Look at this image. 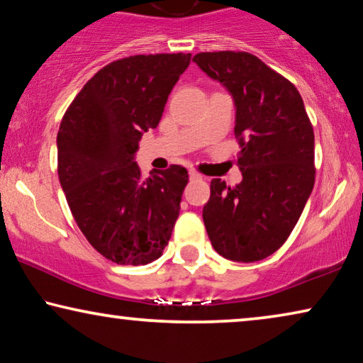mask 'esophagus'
<instances>
[{
	"instance_id": "obj_1",
	"label": "esophagus",
	"mask_w": 363,
	"mask_h": 363,
	"mask_svg": "<svg viewBox=\"0 0 363 363\" xmlns=\"http://www.w3.org/2000/svg\"><path fill=\"white\" fill-rule=\"evenodd\" d=\"M189 174H191V179H202V176H200L197 171H191Z\"/></svg>"
}]
</instances>
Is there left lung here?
<instances>
[{
	"mask_svg": "<svg viewBox=\"0 0 363 363\" xmlns=\"http://www.w3.org/2000/svg\"><path fill=\"white\" fill-rule=\"evenodd\" d=\"M236 104L242 181L210 184L203 223L215 251L238 262L270 256L290 236L315 186V133L291 81L247 52L194 57Z\"/></svg>",
	"mask_w": 363,
	"mask_h": 363,
	"instance_id": "1",
	"label": "left lung"
}]
</instances>
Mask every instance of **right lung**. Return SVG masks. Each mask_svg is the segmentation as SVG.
Masks as SVG:
<instances>
[{
  "instance_id": "obj_1",
  "label": "right lung",
  "mask_w": 363,
  "mask_h": 363,
  "mask_svg": "<svg viewBox=\"0 0 363 363\" xmlns=\"http://www.w3.org/2000/svg\"><path fill=\"white\" fill-rule=\"evenodd\" d=\"M191 53L132 55L111 62L83 86L57 135L58 179L81 233L106 259L145 266L163 254L179 216L186 167L143 179L138 140L156 128Z\"/></svg>"
}]
</instances>
